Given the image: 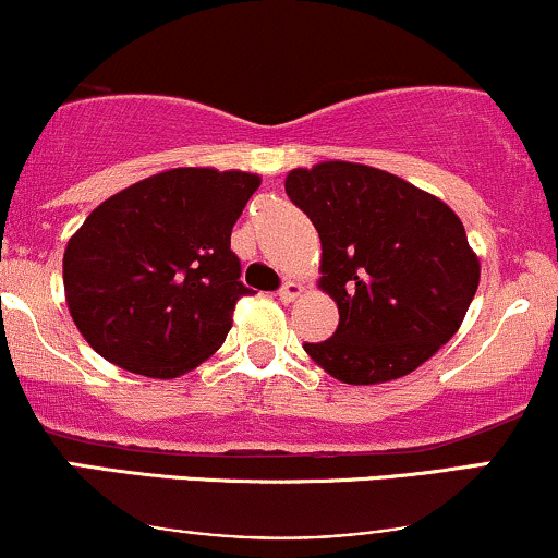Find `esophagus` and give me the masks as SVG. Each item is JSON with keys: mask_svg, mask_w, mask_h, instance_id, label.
I'll list each match as a JSON object with an SVG mask.
<instances>
[{"mask_svg": "<svg viewBox=\"0 0 558 558\" xmlns=\"http://www.w3.org/2000/svg\"><path fill=\"white\" fill-rule=\"evenodd\" d=\"M301 293V286L296 283V280H286L283 286H280V291H278V296H280V301H293Z\"/></svg>", "mask_w": 558, "mask_h": 558, "instance_id": "esophagus-1", "label": "esophagus"}]
</instances>
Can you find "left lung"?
<instances>
[{
  "mask_svg": "<svg viewBox=\"0 0 558 558\" xmlns=\"http://www.w3.org/2000/svg\"><path fill=\"white\" fill-rule=\"evenodd\" d=\"M286 194L323 243V286L338 304L328 341L304 343L351 386L396 380L459 330L480 262L462 220L417 185L354 162L291 170Z\"/></svg>",
  "mask_w": 558,
  "mask_h": 558,
  "instance_id": "8db88e82",
  "label": "left lung"
}]
</instances>
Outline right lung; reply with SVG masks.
Returning <instances> with one entry per match:
<instances>
[{
	"label": "right lung",
	"instance_id": "obj_1",
	"mask_svg": "<svg viewBox=\"0 0 558 558\" xmlns=\"http://www.w3.org/2000/svg\"><path fill=\"white\" fill-rule=\"evenodd\" d=\"M259 189L252 172L178 168L101 202L68 241L62 280L96 354L178 377L226 341L246 296L230 233Z\"/></svg>",
	"mask_w": 558,
	"mask_h": 558
}]
</instances>
